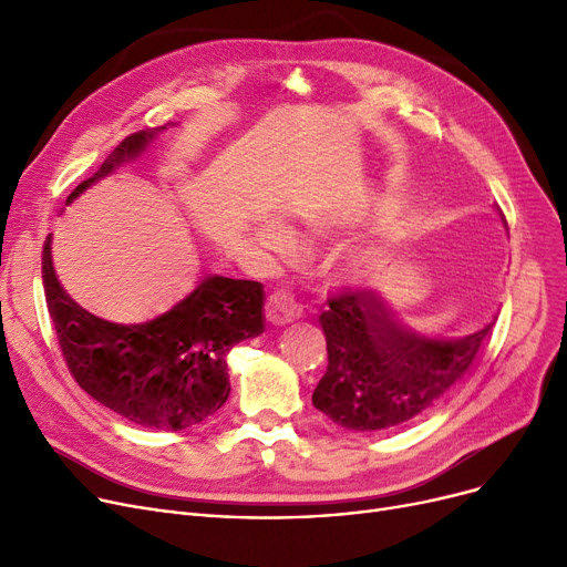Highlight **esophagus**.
<instances>
[{"label":"esophagus","mask_w":567,"mask_h":567,"mask_svg":"<svg viewBox=\"0 0 567 567\" xmlns=\"http://www.w3.org/2000/svg\"><path fill=\"white\" fill-rule=\"evenodd\" d=\"M266 317L276 326H285L301 317V306L296 296L287 287H278L266 301Z\"/></svg>","instance_id":"esophagus-1"}]
</instances>
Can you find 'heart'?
<instances>
[{
    "mask_svg": "<svg viewBox=\"0 0 567 567\" xmlns=\"http://www.w3.org/2000/svg\"><path fill=\"white\" fill-rule=\"evenodd\" d=\"M261 246H266L268 250L287 255L293 250V236L289 234L287 227L278 225V223H264L257 231Z\"/></svg>",
    "mask_w": 567,
    "mask_h": 567,
    "instance_id": "1",
    "label": "heart"
}]
</instances>
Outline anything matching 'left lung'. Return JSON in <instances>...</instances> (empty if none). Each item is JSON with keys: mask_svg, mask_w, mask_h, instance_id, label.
<instances>
[{"mask_svg": "<svg viewBox=\"0 0 567 567\" xmlns=\"http://www.w3.org/2000/svg\"><path fill=\"white\" fill-rule=\"evenodd\" d=\"M329 368L312 404L347 430L409 425L439 404L471 368L492 323L462 340L411 333L372 289H342L319 315Z\"/></svg>", "mask_w": 567, "mask_h": 567, "instance_id": "left-lung-1", "label": "left lung"}]
</instances>
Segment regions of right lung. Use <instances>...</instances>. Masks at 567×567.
I'll list each match as a JSON object with an SVG mask.
<instances>
[{"label": "right lung", "instance_id": "add662e5", "mask_svg": "<svg viewBox=\"0 0 567 567\" xmlns=\"http://www.w3.org/2000/svg\"><path fill=\"white\" fill-rule=\"evenodd\" d=\"M163 128L118 142L66 204L144 152ZM41 261L48 312L69 372L96 402L148 430H186L214 415L229 398V349L264 331V289L255 280L204 278L165 315L126 326L89 315L62 289L52 268L50 236Z\"/></svg>", "mask_w": 567, "mask_h": 567}]
</instances>
